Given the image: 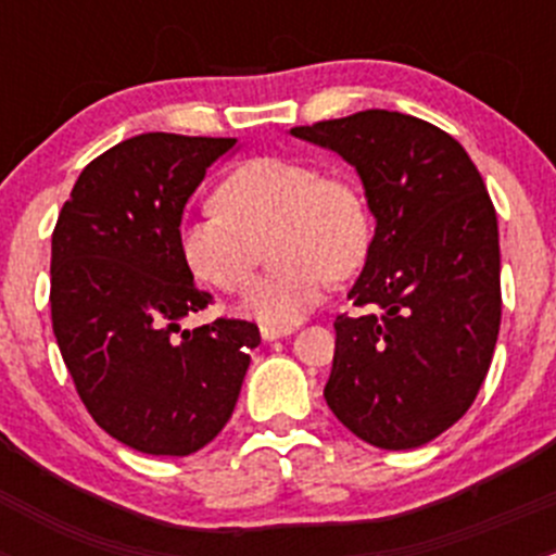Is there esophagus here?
<instances>
[{"mask_svg": "<svg viewBox=\"0 0 556 556\" xmlns=\"http://www.w3.org/2000/svg\"><path fill=\"white\" fill-rule=\"evenodd\" d=\"M293 330L290 328H274V325H261V339L263 341H277V339H285V336H290Z\"/></svg>", "mask_w": 556, "mask_h": 556, "instance_id": "obj_1", "label": "esophagus"}]
</instances>
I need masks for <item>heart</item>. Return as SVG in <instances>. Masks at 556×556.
Instances as JSON below:
<instances>
[{
    "label": "heart",
    "mask_w": 556,
    "mask_h": 556,
    "mask_svg": "<svg viewBox=\"0 0 556 556\" xmlns=\"http://www.w3.org/2000/svg\"><path fill=\"white\" fill-rule=\"evenodd\" d=\"M219 212L179 223L177 250L195 279L239 293L250 285L263 244L277 266L263 274L242 309L290 328L323 301L330 274L346 277L371 244V215L355 182L293 159H255L228 174L215 193Z\"/></svg>",
    "instance_id": "heart-1"
}]
</instances>
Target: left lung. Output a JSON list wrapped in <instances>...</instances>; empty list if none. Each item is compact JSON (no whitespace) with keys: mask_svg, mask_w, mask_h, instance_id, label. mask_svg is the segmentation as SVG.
Wrapping results in <instances>:
<instances>
[{"mask_svg":"<svg viewBox=\"0 0 556 556\" xmlns=\"http://www.w3.org/2000/svg\"><path fill=\"white\" fill-rule=\"evenodd\" d=\"M290 134L355 166L377 228L336 317L325 401L379 450H414L450 430L490 371L501 330L497 215L463 144L390 110Z\"/></svg>","mask_w":556,"mask_h":556,"instance_id":"left-lung-1","label":"left lung"}]
</instances>
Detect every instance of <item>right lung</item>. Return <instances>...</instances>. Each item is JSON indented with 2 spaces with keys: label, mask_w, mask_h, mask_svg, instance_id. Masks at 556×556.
Wrapping results in <instances>:
<instances>
[{
  "label": "right lung",
  "mask_w": 556,
  "mask_h": 556,
  "mask_svg": "<svg viewBox=\"0 0 556 556\" xmlns=\"http://www.w3.org/2000/svg\"><path fill=\"white\" fill-rule=\"evenodd\" d=\"M237 139L139 134L83 169L50 250V314L61 357L93 422L121 444L185 457L237 406L257 325L182 330L212 295L177 250L185 204ZM179 332V337H172Z\"/></svg>",
  "instance_id": "1"
}]
</instances>
